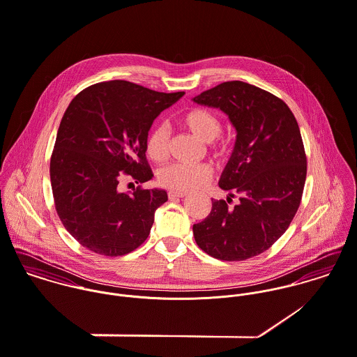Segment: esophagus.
Masks as SVG:
<instances>
[{
    "label": "esophagus",
    "mask_w": 357,
    "mask_h": 357,
    "mask_svg": "<svg viewBox=\"0 0 357 357\" xmlns=\"http://www.w3.org/2000/svg\"><path fill=\"white\" fill-rule=\"evenodd\" d=\"M186 196L185 192H174V190H169L168 192V198L169 199H174V198H182Z\"/></svg>",
    "instance_id": "obj_1"
}]
</instances>
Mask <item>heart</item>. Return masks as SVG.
<instances>
[{
    "label": "heart",
    "instance_id": "1",
    "mask_svg": "<svg viewBox=\"0 0 357 357\" xmlns=\"http://www.w3.org/2000/svg\"><path fill=\"white\" fill-rule=\"evenodd\" d=\"M182 123L202 142H213L212 151L216 158H225L229 153V142L218 138L222 131V121L211 111L202 108L190 109L182 116ZM145 151L148 158L156 162L167 160L169 153V130L167 126L160 124L149 132ZM212 175V169L206 164L174 162L160 171L159 182L161 186L174 192H190L208 183Z\"/></svg>",
    "mask_w": 357,
    "mask_h": 357
}]
</instances>
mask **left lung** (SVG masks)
Masks as SVG:
<instances>
[{
	"instance_id": "1",
	"label": "left lung",
	"mask_w": 357,
	"mask_h": 357,
	"mask_svg": "<svg viewBox=\"0 0 357 357\" xmlns=\"http://www.w3.org/2000/svg\"><path fill=\"white\" fill-rule=\"evenodd\" d=\"M220 108L237 130L219 186L233 199H212L193 226L198 246L223 261H242L271 248L290 226L303 197L307 156L298 123L277 96L253 84L223 82L193 98Z\"/></svg>"
}]
</instances>
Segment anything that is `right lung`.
I'll return each instance as SVG.
<instances>
[{
	"instance_id": "add662e5",
	"label": "right lung",
	"mask_w": 357,
	"mask_h": 357,
	"mask_svg": "<svg viewBox=\"0 0 357 357\" xmlns=\"http://www.w3.org/2000/svg\"><path fill=\"white\" fill-rule=\"evenodd\" d=\"M185 93H160L127 80L91 84L66 109L50 158L56 212L86 249L109 257L135 250L149 236L164 190L134 188L153 174L145 155L148 131Z\"/></svg>"
}]
</instances>
